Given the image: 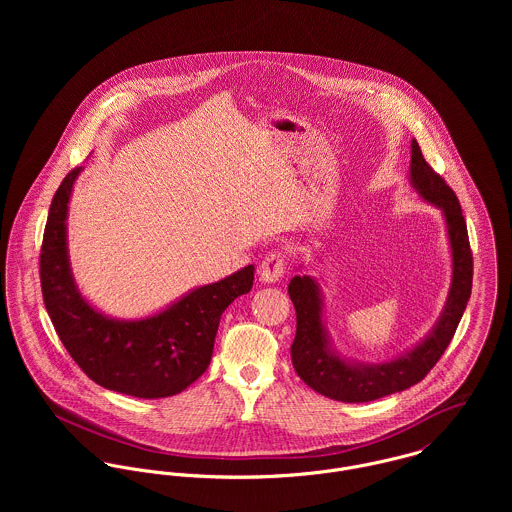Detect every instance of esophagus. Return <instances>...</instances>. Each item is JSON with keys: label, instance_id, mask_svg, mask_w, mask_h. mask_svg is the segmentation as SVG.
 Segmentation results:
<instances>
[{"label": "esophagus", "instance_id": "obj_1", "mask_svg": "<svg viewBox=\"0 0 512 512\" xmlns=\"http://www.w3.org/2000/svg\"><path fill=\"white\" fill-rule=\"evenodd\" d=\"M286 272V256L282 252H270L260 264V278L268 284H276Z\"/></svg>", "mask_w": 512, "mask_h": 512}]
</instances>
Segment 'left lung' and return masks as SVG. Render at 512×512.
<instances>
[{"mask_svg":"<svg viewBox=\"0 0 512 512\" xmlns=\"http://www.w3.org/2000/svg\"><path fill=\"white\" fill-rule=\"evenodd\" d=\"M410 179L426 201L443 211L453 254V282L445 309L434 331L416 349L384 365H349L327 347L317 282L309 276H295L288 286L297 319L292 343L293 368L307 386L331 400L370 402L418 384L445 353L471 297L473 254L459 199L424 159L416 140L412 142Z\"/></svg>","mask_w":512,"mask_h":512,"instance_id":"8db88e82","label":"left lung"}]
</instances>
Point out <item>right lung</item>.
Wrapping results in <instances>:
<instances>
[{
    "instance_id": "1",
    "label": "right lung",
    "mask_w": 512,
    "mask_h": 512,
    "mask_svg": "<svg viewBox=\"0 0 512 512\" xmlns=\"http://www.w3.org/2000/svg\"><path fill=\"white\" fill-rule=\"evenodd\" d=\"M78 173L74 167L53 197L39 256L41 292L55 331L96 384L136 398L179 394L209 368L220 315L252 290L254 266L197 288L142 321L104 317L82 299L69 268L67 209Z\"/></svg>"
}]
</instances>
